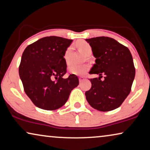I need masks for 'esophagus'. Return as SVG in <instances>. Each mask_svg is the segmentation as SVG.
Returning <instances> with one entry per match:
<instances>
[{
    "label": "esophagus",
    "instance_id": "1",
    "mask_svg": "<svg viewBox=\"0 0 150 150\" xmlns=\"http://www.w3.org/2000/svg\"><path fill=\"white\" fill-rule=\"evenodd\" d=\"M85 79H85V77H79V80L80 83L83 81Z\"/></svg>",
    "mask_w": 150,
    "mask_h": 150
}]
</instances>
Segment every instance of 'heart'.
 <instances>
[{"mask_svg":"<svg viewBox=\"0 0 150 150\" xmlns=\"http://www.w3.org/2000/svg\"><path fill=\"white\" fill-rule=\"evenodd\" d=\"M77 46L85 54L91 55L92 53V49L91 46L86 42H79L77 43ZM73 46H69L65 50L64 54V59L67 64L70 62V57L71 53L72 52ZM89 69V67L88 64H71L69 67L68 71L71 74L77 75V76H83L86 74Z\"/></svg>","mask_w":150,"mask_h":150,"instance_id":"obj_1","label":"heart"}]
</instances>
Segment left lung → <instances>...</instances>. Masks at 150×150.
<instances>
[{"label":"left lung","instance_id":"1","mask_svg":"<svg viewBox=\"0 0 150 150\" xmlns=\"http://www.w3.org/2000/svg\"><path fill=\"white\" fill-rule=\"evenodd\" d=\"M96 58L90 74L99 77L90 79L91 88L86 92L87 101L92 108L110 111L122 104L130 93L135 69L130 50L115 39L96 37L86 39ZM105 76L102 81L101 78Z\"/></svg>","mask_w":150,"mask_h":150}]
</instances>
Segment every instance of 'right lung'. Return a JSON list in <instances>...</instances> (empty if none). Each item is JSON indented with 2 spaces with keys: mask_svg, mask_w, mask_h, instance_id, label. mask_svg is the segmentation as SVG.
I'll list each match as a JSON object with an SVG mask.
<instances>
[{
  "mask_svg": "<svg viewBox=\"0 0 150 150\" xmlns=\"http://www.w3.org/2000/svg\"><path fill=\"white\" fill-rule=\"evenodd\" d=\"M72 40L42 38L26 47L19 67L24 91L35 106L46 110L61 108L79 85L77 76L67 72L64 54Z\"/></svg>",
  "mask_w": 150,
  "mask_h": 150,
  "instance_id": "1",
  "label": "right lung"
}]
</instances>
